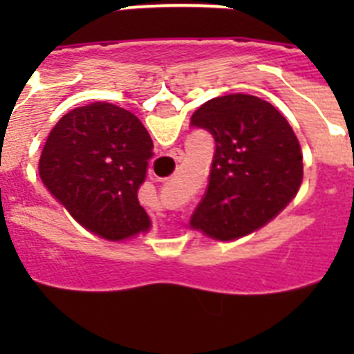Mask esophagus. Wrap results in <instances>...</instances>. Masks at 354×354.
<instances>
[{
    "label": "esophagus",
    "mask_w": 354,
    "mask_h": 354,
    "mask_svg": "<svg viewBox=\"0 0 354 354\" xmlns=\"http://www.w3.org/2000/svg\"><path fill=\"white\" fill-rule=\"evenodd\" d=\"M175 159H177V161H180V159H183V152H177V154H175Z\"/></svg>",
    "instance_id": "obj_1"
}]
</instances>
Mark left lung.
I'll return each mask as SVG.
<instances>
[{
    "mask_svg": "<svg viewBox=\"0 0 354 354\" xmlns=\"http://www.w3.org/2000/svg\"><path fill=\"white\" fill-rule=\"evenodd\" d=\"M192 127L214 138L209 184L192 216L207 236L230 241L273 220L303 180V156L280 111L255 95L228 93L200 106Z\"/></svg>",
    "mask_w": 354,
    "mask_h": 354,
    "instance_id": "obj_1",
    "label": "left lung"
}]
</instances>
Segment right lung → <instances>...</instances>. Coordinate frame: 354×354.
<instances>
[{
	"label": "right lung",
	"instance_id": "1",
	"mask_svg": "<svg viewBox=\"0 0 354 354\" xmlns=\"http://www.w3.org/2000/svg\"><path fill=\"white\" fill-rule=\"evenodd\" d=\"M154 145L138 117L109 102L72 109L49 133L39 174L72 218L109 241L145 232L138 202Z\"/></svg>",
	"mask_w": 354,
	"mask_h": 354
}]
</instances>
